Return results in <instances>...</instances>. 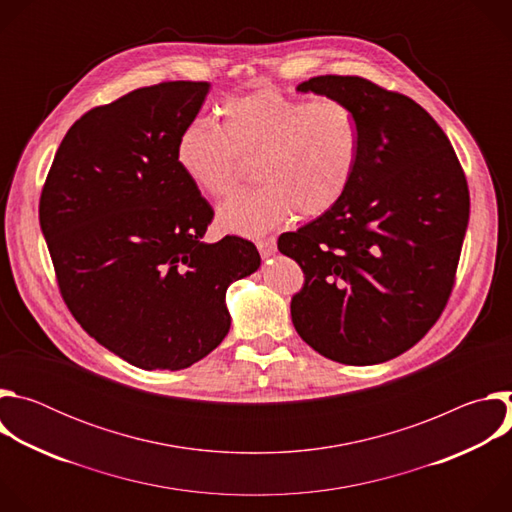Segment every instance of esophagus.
Listing matches in <instances>:
<instances>
[{"mask_svg": "<svg viewBox=\"0 0 512 512\" xmlns=\"http://www.w3.org/2000/svg\"><path fill=\"white\" fill-rule=\"evenodd\" d=\"M257 249L261 253V257H271L275 251H277V241L275 237H269V239H263L257 243Z\"/></svg>", "mask_w": 512, "mask_h": 512, "instance_id": "34e87169", "label": "esophagus"}]
</instances>
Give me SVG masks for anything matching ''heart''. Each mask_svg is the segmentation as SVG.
Masks as SVG:
<instances>
[{
  "label": "heart",
  "instance_id": "heart-1",
  "mask_svg": "<svg viewBox=\"0 0 512 512\" xmlns=\"http://www.w3.org/2000/svg\"><path fill=\"white\" fill-rule=\"evenodd\" d=\"M221 115V127L198 119L180 133L176 162L208 198L233 194L255 162L261 184L218 208L223 231L261 235L296 210L320 216L346 194L360 156V123L346 103L259 89L229 99Z\"/></svg>",
  "mask_w": 512,
  "mask_h": 512
}]
</instances>
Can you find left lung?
Masks as SVG:
<instances>
[{"instance_id":"left-lung-1","label":"left lung","mask_w":512,"mask_h":512,"mask_svg":"<svg viewBox=\"0 0 512 512\" xmlns=\"http://www.w3.org/2000/svg\"><path fill=\"white\" fill-rule=\"evenodd\" d=\"M296 91L356 113L360 156L340 202L277 241L306 275L291 322L330 360H391L427 334L452 294L470 218L466 176L448 135L413 99L336 75Z\"/></svg>"}]
</instances>
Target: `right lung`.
<instances>
[{"label":"right lung","instance_id":"right-lung-1","mask_svg":"<svg viewBox=\"0 0 512 512\" xmlns=\"http://www.w3.org/2000/svg\"><path fill=\"white\" fill-rule=\"evenodd\" d=\"M208 91L174 81L91 109L64 135L40 196L68 310L143 371L188 369L221 344L229 285L261 265L251 241H202L212 208L176 162Z\"/></svg>","mask_w":512,"mask_h":512}]
</instances>
